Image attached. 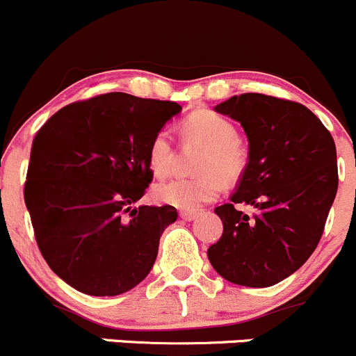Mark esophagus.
Wrapping results in <instances>:
<instances>
[{
    "label": "esophagus",
    "instance_id": "34e87169",
    "mask_svg": "<svg viewBox=\"0 0 356 356\" xmlns=\"http://www.w3.org/2000/svg\"><path fill=\"white\" fill-rule=\"evenodd\" d=\"M197 214H199L197 211H179V218H181V220H185V221L195 220Z\"/></svg>",
    "mask_w": 356,
    "mask_h": 356
}]
</instances>
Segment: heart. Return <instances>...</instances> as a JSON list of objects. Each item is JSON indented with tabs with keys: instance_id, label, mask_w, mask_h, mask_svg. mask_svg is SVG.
<instances>
[{
	"instance_id": "obj_1",
	"label": "heart",
	"mask_w": 356,
	"mask_h": 356,
	"mask_svg": "<svg viewBox=\"0 0 356 356\" xmlns=\"http://www.w3.org/2000/svg\"><path fill=\"white\" fill-rule=\"evenodd\" d=\"M185 136L206 147L200 156L197 178H177L154 188L159 202L178 209L192 211L216 199L225 183H235L248 168V149L237 140V129L228 119L213 111H197L185 119ZM173 143L166 129L154 135L149 143L147 161L154 177L164 178L173 170Z\"/></svg>"
}]
</instances>
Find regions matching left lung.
Listing matches in <instances>:
<instances>
[{
    "mask_svg": "<svg viewBox=\"0 0 356 356\" xmlns=\"http://www.w3.org/2000/svg\"><path fill=\"white\" fill-rule=\"evenodd\" d=\"M241 122L249 161L230 204L214 213L223 235L207 249L213 268L228 282L270 287L293 275L312 256L337 192L336 145L305 105L244 93L214 107ZM248 203V217L234 207Z\"/></svg>",
    "mask_w": 356,
    "mask_h": 356,
    "instance_id": "8db88e82",
    "label": "left lung"
}]
</instances>
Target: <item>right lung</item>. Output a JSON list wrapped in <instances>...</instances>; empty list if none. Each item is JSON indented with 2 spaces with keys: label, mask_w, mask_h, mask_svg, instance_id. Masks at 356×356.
Returning a JSON list of instances; mask_svg holds the SVG:
<instances>
[{
  "label": "right lung",
  "mask_w": 356,
  "mask_h": 356,
  "mask_svg": "<svg viewBox=\"0 0 356 356\" xmlns=\"http://www.w3.org/2000/svg\"><path fill=\"white\" fill-rule=\"evenodd\" d=\"M177 102L105 93L60 108L36 133L24 199L48 266L90 296L138 286L156 263L173 206L133 207L154 173L149 143Z\"/></svg>",
  "instance_id": "add662e5"
}]
</instances>
